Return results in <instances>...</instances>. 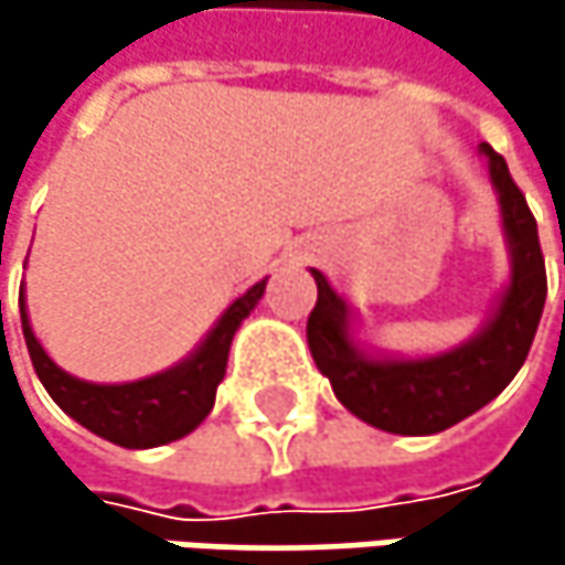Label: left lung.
I'll return each mask as SVG.
<instances>
[{
  "label": "left lung",
  "mask_w": 565,
  "mask_h": 565,
  "mask_svg": "<svg viewBox=\"0 0 565 565\" xmlns=\"http://www.w3.org/2000/svg\"><path fill=\"white\" fill-rule=\"evenodd\" d=\"M481 153L488 157L494 189L501 195L513 275L498 313L475 340L428 360H370L353 347L347 333V303L320 271H313L317 303L307 317V343L313 363L356 418L383 431L435 435L475 415L481 405L508 390L536 337L546 303V265L536 218L510 179L504 157L488 143H481Z\"/></svg>",
  "instance_id": "obj_1"
}]
</instances>
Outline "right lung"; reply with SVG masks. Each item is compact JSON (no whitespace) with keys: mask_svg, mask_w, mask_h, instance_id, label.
I'll use <instances>...</instances> for the list:
<instances>
[{"mask_svg":"<svg viewBox=\"0 0 565 565\" xmlns=\"http://www.w3.org/2000/svg\"><path fill=\"white\" fill-rule=\"evenodd\" d=\"M262 294H265V281H258L248 294H242L185 363L172 366L160 376L124 383V386H94L57 370L32 333L22 294H19V310H22V333H25L32 366L57 405L87 431L120 448H157V445L189 435L212 412L215 390L225 380L232 337L238 323L255 310Z\"/></svg>","mask_w":565,"mask_h":565,"instance_id":"1","label":"right lung"}]
</instances>
